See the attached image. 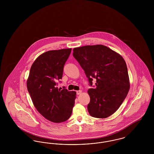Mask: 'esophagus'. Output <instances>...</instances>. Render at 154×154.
Listing matches in <instances>:
<instances>
[{"instance_id":"34e87169","label":"esophagus","mask_w":154,"mask_h":154,"mask_svg":"<svg viewBox=\"0 0 154 154\" xmlns=\"http://www.w3.org/2000/svg\"><path fill=\"white\" fill-rule=\"evenodd\" d=\"M81 92H82V91H81V90H79V91H76L77 95H80L81 94Z\"/></svg>"}]
</instances>
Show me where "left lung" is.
Wrapping results in <instances>:
<instances>
[{
	"label": "left lung",
	"instance_id": "8db88e82",
	"mask_svg": "<svg viewBox=\"0 0 154 154\" xmlns=\"http://www.w3.org/2000/svg\"><path fill=\"white\" fill-rule=\"evenodd\" d=\"M73 55L84 70L89 86L96 80L94 88L88 91L89 114L98 118L111 116L124 102L130 88L124 59L103 45L75 48Z\"/></svg>",
	"mask_w": 154,
	"mask_h": 154
}]
</instances>
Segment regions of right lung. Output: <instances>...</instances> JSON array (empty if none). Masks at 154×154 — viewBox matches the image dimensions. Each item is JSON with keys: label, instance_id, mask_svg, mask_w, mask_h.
Listing matches in <instances>:
<instances>
[{"label": "right lung", "instance_id": "1", "mask_svg": "<svg viewBox=\"0 0 154 154\" xmlns=\"http://www.w3.org/2000/svg\"><path fill=\"white\" fill-rule=\"evenodd\" d=\"M71 51L67 48L45 52L35 60L30 70L26 85L32 100L37 110L53 122L67 120L74 105L76 92L57 87Z\"/></svg>", "mask_w": 154, "mask_h": 154}]
</instances>
